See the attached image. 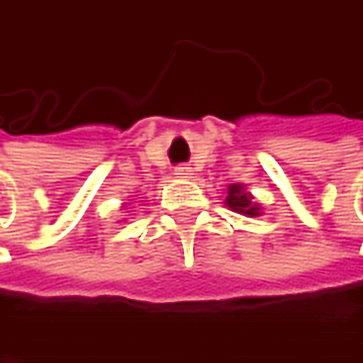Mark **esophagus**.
<instances>
[{
  "instance_id": "34e87169",
  "label": "esophagus",
  "mask_w": 363,
  "mask_h": 363,
  "mask_svg": "<svg viewBox=\"0 0 363 363\" xmlns=\"http://www.w3.org/2000/svg\"><path fill=\"white\" fill-rule=\"evenodd\" d=\"M174 174L179 177V179H191V174H193V170L189 168V166H177V170H174Z\"/></svg>"
}]
</instances>
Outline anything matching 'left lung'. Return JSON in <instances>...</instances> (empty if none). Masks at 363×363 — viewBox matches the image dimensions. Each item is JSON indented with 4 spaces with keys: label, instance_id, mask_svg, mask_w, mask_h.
<instances>
[{
    "label": "left lung",
    "instance_id": "left-lung-1",
    "mask_svg": "<svg viewBox=\"0 0 363 363\" xmlns=\"http://www.w3.org/2000/svg\"><path fill=\"white\" fill-rule=\"evenodd\" d=\"M225 203L229 206V210H233V212H238V214H244V216H250V218L262 214L260 203H256L254 195L246 189V184H242V182L229 184Z\"/></svg>",
    "mask_w": 363,
    "mask_h": 363
}]
</instances>
